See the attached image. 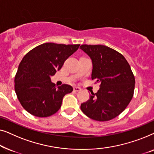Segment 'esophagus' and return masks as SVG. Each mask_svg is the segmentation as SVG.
<instances>
[{"mask_svg": "<svg viewBox=\"0 0 154 154\" xmlns=\"http://www.w3.org/2000/svg\"><path fill=\"white\" fill-rule=\"evenodd\" d=\"M81 89L79 87H74V88H73V91H74V92H79V91H81Z\"/></svg>", "mask_w": 154, "mask_h": 154, "instance_id": "34e87169", "label": "esophagus"}]
</instances>
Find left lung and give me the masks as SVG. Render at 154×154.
Here are the masks:
<instances>
[{"label": "left lung", "instance_id": "obj_1", "mask_svg": "<svg viewBox=\"0 0 154 154\" xmlns=\"http://www.w3.org/2000/svg\"><path fill=\"white\" fill-rule=\"evenodd\" d=\"M80 48L92 62V79L100 83V90L81 105L91 119L107 121L125 110L134 94L135 79L123 54L102 45H82Z\"/></svg>", "mask_w": 154, "mask_h": 154}]
</instances>
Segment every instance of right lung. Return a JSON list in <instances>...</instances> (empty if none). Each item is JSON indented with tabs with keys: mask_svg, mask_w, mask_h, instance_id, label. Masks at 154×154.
I'll use <instances>...</instances> for the list:
<instances>
[{
	"mask_svg": "<svg viewBox=\"0 0 154 154\" xmlns=\"http://www.w3.org/2000/svg\"><path fill=\"white\" fill-rule=\"evenodd\" d=\"M80 45L54 43L41 44L26 54L14 77V90L25 110L37 117H48L57 112L71 85L57 88L50 76L62 68L65 61Z\"/></svg>",
	"mask_w": 154,
	"mask_h": 154,
	"instance_id": "1",
	"label": "right lung"
}]
</instances>
